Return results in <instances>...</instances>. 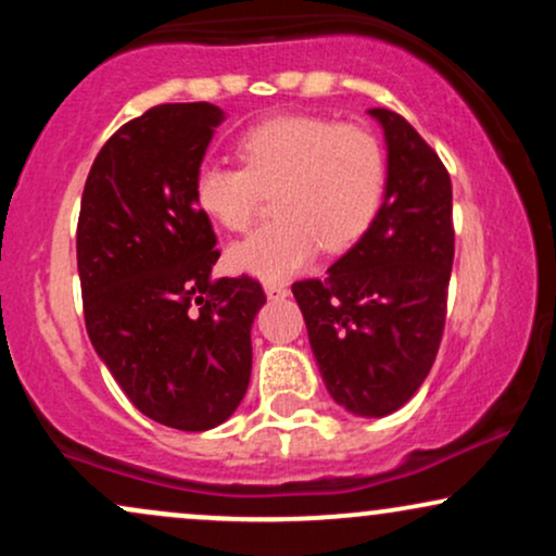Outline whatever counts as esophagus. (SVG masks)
Listing matches in <instances>:
<instances>
[{
    "instance_id": "obj_1",
    "label": "esophagus",
    "mask_w": 556,
    "mask_h": 556,
    "mask_svg": "<svg viewBox=\"0 0 556 556\" xmlns=\"http://www.w3.org/2000/svg\"><path fill=\"white\" fill-rule=\"evenodd\" d=\"M264 290L269 300H282V298H287V292H290L287 290V285H282V282H266Z\"/></svg>"
}]
</instances>
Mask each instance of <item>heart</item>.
<instances>
[{
  "label": "heart",
  "instance_id": "1",
  "mask_svg": "<svg viewBox=\"0 0 556 556\" xmlns=\"http://www.w3.org/2000/svg\"><path fill=\"white\" fill-rule=\"evenodd\" d=\"M242 169L201 164L195 208L214 225L242 232L271 195L274 222L227 251L238 274L277 282L314 261L318 248L340 253L371 227L387 188V154L368 127L311 114L266 119L238 140Z\"/></svg>",
  "mask_w": 556,
  "mask_h": 556
}]
</instances>
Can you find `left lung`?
<instances>
[{
	"mask_svg": "<svg viewBox=\"0 0 556 556\" xmlns=\"http://www.w3.org/2000/svg\"><path fill=\"white\" fill-rule=\"evenodd\" d=\"M387 140L384 203L324 279L292 285L331 400L363 418L400 410L437 361L455 258L452 182L416 127L368 110Z\"/></svg>",
	"mask_w": 556,
	"mask_h": 556,
	"instance_id": "obj_1",
	"label": "left lung"
}]
</instances>
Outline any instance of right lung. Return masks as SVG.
<instances>
[{
	"label": "right lung",
	"mask_w": 556,
	"mask_h": 556,
	"mask_svg": "<svg viewBox=\"0 0 556 556\" xmlns=\"http://www.w3.org/2000/svg\"><path fill=\"white\" fill-rule=\"evenodd\" d=\"M225 112L162 104L119 127L83 188L78 274L91 344L143 416L208 431L251 381V327L266 303L248 274L212 279V222L193 177Z\"/></svg>",
	"instance_id": "1"
}]
</instances>
